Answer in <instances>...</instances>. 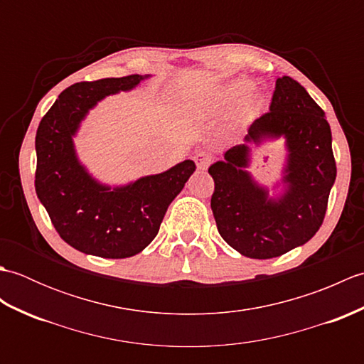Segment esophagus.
Listing matches in <instances>:
<instances>
[{
    "instance_id": "obj_1",
    "label": "esophagus",
    "mask_w": 364,
    "mask_h": 364,
    "mask_svg": "<svg viewBox=\"0 0 364 364\" xmlns=\"http://www.w3.org/2000/svg\"><path fill=\"white\" fill-rule=\"evenodd\" d=\"M194 161H196V164H197V167H198L200 170H205L208 166L211 164L213 154L206 153V151H197L196 156H194Z\"/></svg>"
}]
</instances>
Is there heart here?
<instances>
[{"label":"heart","mask_w":364,"mask_h":364,"mask_svg":"<svg viewBox=\"0 0 364 364\" xmlns=\"http://www.w3.org/2000/svg\"><path fill=\"white\" fill-rule=\"evenodd\" d=\"M252 90V84L247 82V81H237L235 84H231L230 89H228V97L230 98H235V100H239V98H244L250 94Z\"/></svg>","instance_id":"heart-1"}]
</instances>
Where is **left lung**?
Returning a JSON list of instances; mask_svg holds the SVG:
<instances>
[{
  "label": "left lung",
  "mask_w": 364,
  "mask_h": 364,
  "mask_svg": "<svg viewBox=\"0 0 364 364\" xmlns=\"http://www.w3.org/2000/svg\"><path fill=\"white\" fill-rule=\"evenodd\" d=\"M269 112L255 120L245 142L284 136L288 166L282 197L252 180L249 146L236 145L208 172L214 180L211 210L220 236L230 247L255 259L280 257L318 233L326 218L336 178L331 131L326 112L305 87L289 76L275 82Z\"/></svg>",
  "instance_id": "1"
}]
</instances>
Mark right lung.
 Here are the masks:
<instances>
[{
    "instance_id": "add662e5",
    "label": "right lung",
    "mask_w": 364,
    "mask_h": 364,
    "mask_svg": "<svg viewBox=\"0 0 364 364\" xmlns=\"http://www.w3.org/2000/svg\"><path fill=\"white\" fill-rule=\"evenodd\" d=\"M146 76L81 81L67 87L38 123L36 192L59 236L82 253L128 258L156 237L168 205L194 173L186 159L164 173L139 178L128 186H103L76 158L73 136L90 107Z\"/></svg>"
}]
</instances>
